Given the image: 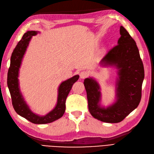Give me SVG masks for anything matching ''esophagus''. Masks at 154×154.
<instances>
[{"mask_svg":"<svg viewBox=\"0 0 154 154\" xmlns=\"http://www.w3.org/2000/svg\"><path fill=\"white\" fill-rule=\"evenodd\" d=\"M80 78L84 79L86 77L88 76V72L87 71H82L80 74Z\"/></svg>","mask_w":154,"mask_h":154,"instance_id":"1","label":"esophagus"}]
</instances>
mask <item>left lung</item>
<instances>
[{
	"mask_svg": "<svg viewBox=\"0 0 154 154\" xmlns=\"http://www.w3.org/2000/svg\"><path fill=\"white\" fill-rule=\"evenodd\" d=\"M118 45L111 48L100 62L102 66H114L118 70L116 101L107 107L100 105L98 83L92 78L85 79L88 108L91 115L102 122L118 123L139 106L144 78L143 61L134 39L122 26Z\"/></svg>",
	"mask_w": 154,
	"mask_h": 154,
	"instance_id": "left-lung-1",
	"label": "left lung"
}]
</instances>
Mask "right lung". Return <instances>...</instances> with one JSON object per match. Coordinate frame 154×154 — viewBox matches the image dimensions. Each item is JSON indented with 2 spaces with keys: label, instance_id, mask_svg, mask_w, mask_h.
Here are the masks:
<instances>
[{
  "label": "right lung",
  "instance_id": "right-lung-1",
  "mask_svg": "<svg viewBox=\"0 0 154 154\" xmlns=\"http://www.w3.org/2000/svg\"><path fill=\"white\" fill-rule=\"evenodd\" d=\"M37 31H28L24 33L22 39L17 45L11 56L10 66L8 72V87L9 89L12 105L16 113L29 121L37 124L52 122L59 119L65 111V102L72 85L79 78L75 75L63 82L58 88L57 100L55 107L45 116H39L33 113L24 101L19 85V71L22 60L32 36L37 34Z\"/></svg>",
  "mask_w": 154,
  "mask_h": 154
}]
</instances>
